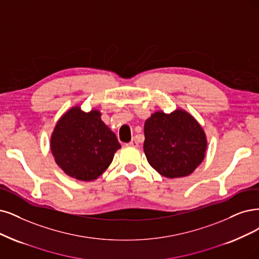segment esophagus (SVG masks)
I'll use <instances>...</instances> for the list:
<instances>
[{"label": "esophagus", "mask_w": 259, "mask_h": 259, "mask_svg": "<svg viewBox=\"0 0 259 259\" xmlns=\"http://www.w3.org/2000/svg\"><path fill=\"white\" fill-rule=\"evenodd\" d=\"M128 146H131V147H138L139 146V143L136 139H132L130 143H128Z\"/></svg>", "instance_id": "1"}]
</instances>
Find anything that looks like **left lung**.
Masks as SVG:
<instances>
[{
  "label": "left lung",
  "mask_w": 259,
  "mask_h": 259,
  "mask_svg": "<svg viewBox=\"0 0 259 259\" xmlns=\"http://www.w3.org/2000/svg\"><path fill=\"white\" fill-rule=\"evenodd\" d=\"M144 152L148 163L166 178L189 176L206 156L207 138L199 122L187 111H157L144 124Z\"/></svg>",
  "instance_id": "obj_1"
}]
</instances>
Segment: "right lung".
<instances>
[{"instance_id": "1", "label": "right lung", "mask_w": 259, "mask_h": 259, "mask_svg": "<svg viewBox=\"0 0 259 259\" xmlns=\"http://www.w3.org/2000/svg\"><path fill=\"white\" fill-rule=\"evenodd\" d=\"M115 133L101 120V112L73 105L56 121L50 148L56 164L68 176L94 181L112 163L120 148Z\"/></svg>"}]
</instances>
